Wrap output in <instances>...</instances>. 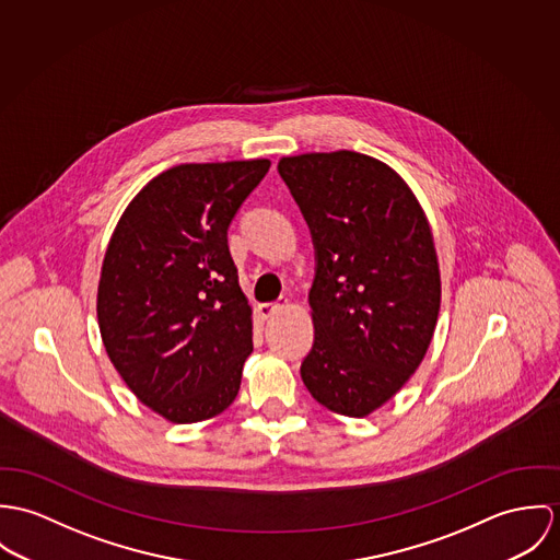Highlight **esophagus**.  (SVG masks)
<instances>
[{
  "label": "esophagus",
  "instance_id": "obj_1",
  "mask_svg": "<svg viewBox=\"0 0 560 560\" xmlns=\"http://www.w3.org/2000/svg\"><path fill=\"white\" fill-rule=\"evenodd\" d=\"M288 305H290V299L281 296L277 303H264V305H259L257 311H259V315H261L264 319H268V317H272L277 311H281L283 307H288Z\"/></svg>",
  "mask_w": 560,
  "mask_h": 560
}]
</instances>
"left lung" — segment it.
<instances>
[{"label": "left lung", "instance_id": "left-lung-1", "mask_svg": "<svg viewBox=\"0 0 560 560\" xmlns=\"http://www.w3.org/2000/svg\"><path fill=\"white\" fill-rule=\"evenodd\" d=\"M310 223L315 341L301 375L324 408L363 419L423 363L440 311L434 234L408 183L352 150L283 156Z\"/></svg>", "mask_w": 560, "mask_h": 560}]
</instances>
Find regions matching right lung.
I'll return each mask as SVG.
<instances>
[{"instance_id": "right-lung-1", "label": "right lung", "mask_w": 560, "mask_h": 560, "mask_svg": "<svg viewBox=\"0 0 560 560\" xmlns=\"http://www.w3.org/2000/svg\"><path fill=\"white\" fill-rule=\"evenodd\" d=\"M268 159L185 163L141 188L105 250L96 315L109 361L135 397L172 423L236 399L253 352V310L228 228Z\"/></svg>"}]
</instances>
